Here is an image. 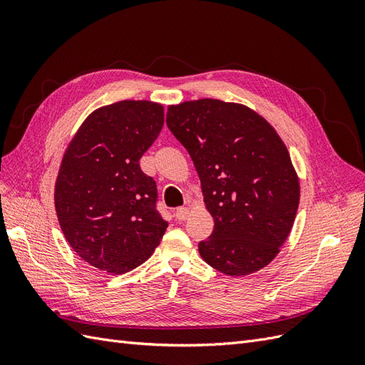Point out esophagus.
<instances>
[{"label":"esophagus","instance_id":"obj_1","mask_svg":"<svg viewBox=\"0 0 365 365\" xmlns=\"http://www.w3.org/2000/svg\"><path fill=\"white\" fill-rule=\"evenodd\" d=\"M187 216H189V208H187V207L176 208V212H175V217L176 219H178V220H185Z\"/></svg>","mask_w":365,"mask_h":365}]
</instances>
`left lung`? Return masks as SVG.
<instances>
[{
  "label": "left lung",
  "mask_w": 365,
  "mask_h": 365,
  "mask_svg": "<svg viewBox=\"0 0 365 365\" xmlns=\"http://www.w3.org/2000/svg\"><path fill=\"white\" fill-rule=\"evenodd\" d=\"M165 123L189 152L215 220L201 257L227 275H248L277 256L300 201L289 152L252 109L216 98L172 105Z\"/></svg>",
  "instance_id": "left-lung-1"
}]
</instances>
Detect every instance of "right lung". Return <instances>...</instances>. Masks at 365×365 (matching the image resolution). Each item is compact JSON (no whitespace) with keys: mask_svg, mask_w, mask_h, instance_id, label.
Masks as SVG:
<instances>
[{"mask_svg":"<svg viewBox=\"0 0 365 365\" xmlns=\"http://www.w3.org/2000/svg\"><path fill=\"white\" fill-rule=\"evenodd\" d=\"M164 109L121 101L88 115L62 158L54 189L59 225L93 267L125 274L146 262L168 228L152 176L140 168L157 140Z\"/></svg>","mask_w":365,"mask_h":365,"instance_id":"right-lung-1","label":"right lung"}]
</instances>
